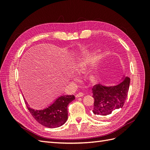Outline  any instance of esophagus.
Listing matches in <instances>:
<instances>
[{
    "instance_id": "esophagus-1",
    "label": "esophagus",
    "mask_w": 150,
    "mask_h": 150,
    "mask_svg": "<svg viewBox=\"0 0 150 150\" xmlns=\"http://www.w3.org/2000/svg\"><path fill=\"white\" fill-rule=\"evenodd\" d=\"M83 95H84V94H83V93H79L78 94H77L76 95V98H79V97L83 96Z\"/></svg>"
}]
</instances>
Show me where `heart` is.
Wrapping results in <instances>:
<instances>
[{"mask_svg": "<svg viewBox=\"0 0 150 150\" xmlns=\"http://www.w3.org/2000/svg\"><path fill=\"white\" fill-rule=\"evenodd\" d=\"M87 60L82 59H79L78 61H76L74 65V70L78 73H83V72H84L87 69ZM88 78L91 82H95L97 80V75L95 74H91L89 76Z\"/></svg>", "mask_w": 150, "mask_h": 150, "instance_id": "obj_1", "label": "heart"}]
</instances>
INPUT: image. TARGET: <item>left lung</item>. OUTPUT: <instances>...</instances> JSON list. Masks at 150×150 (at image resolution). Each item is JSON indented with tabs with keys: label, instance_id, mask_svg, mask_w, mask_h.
Returning a JSON list of instances; mask_svg holds the SVG:
<instances>
[{
	"label": "left lung",
	"instance_id": "1",
	"mask_svg": "<svg viewBox=\"0 0 150 150\" xmlns=\"http://www.w3.org/2000/svg\"><path fill=\"white\" fill-rule=\"evenodd\" d=\"M129 83L130 78L126 77L116 86L108 87L99 84L94 85L92 89L94 114L98 117L107 116L122 108L128 95Z\"/></svg>",
	"mask_w": 150,
	"mask_h": 150
}]
</instances>
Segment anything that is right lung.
<instances>
[{
    "instance_id": "add662e5",
    "label": "right lung",
    "mask_w": 150,
    "mask_h": 150,
    "mask_svg": "<svg viewBox=\"0 0 150 150\" xmlns=\"http://www.w3.org/2000/svg\"><path fill=\"white\" fill-rule=\"evenodd\" d=\"M24 101L31 115L39 123L50 128H57L64 125L67 120V106L75 99L74 95L59 97L51 106L41 110H34Z\"/></svg>"
}]
</instances>
